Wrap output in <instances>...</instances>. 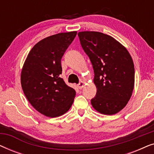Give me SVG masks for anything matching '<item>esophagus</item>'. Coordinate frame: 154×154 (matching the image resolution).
I'll use <instances>...</instances> for the list:
<instances>
[{
	"label": "esophagus",
	"mask_w": 154,
	"mask_h": 154,
	"mask_svg": "<svg viewBox=\"0 0 154 154\" xmlns=\"http://www.w3.org/2000/svg\"><path fill=\"white\" fill-rule=\"evenodd\" d=\"M84 85H85V83H84V82H83V81L80 82V83L77 85L78 88H79V89H82V88L84 87Z\"/></svg>",
	"instance_id": "34e87169"
}]
</instances>
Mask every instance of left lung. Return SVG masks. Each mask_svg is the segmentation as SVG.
Returning <instances> with one entry per match:
<instances>
[{
  "label": "left lung",
  "mask_w": 154,
  "mask_h": 154,
  "mask_svg": "<svg viewBox=\"0 0 154 154\" xmlns=\"http://www.w3.org/2000/svg\"><path fill=\"white\" fill-rule=\"evenodd\" d=\"M78 35L93 67L97 93L91 100L92 106L103 114L117 113L128 104L134 88L131 56L123 45L109 35L81 31Z\"/></svg>",
  "instance_id": "1"
}]
</instances>
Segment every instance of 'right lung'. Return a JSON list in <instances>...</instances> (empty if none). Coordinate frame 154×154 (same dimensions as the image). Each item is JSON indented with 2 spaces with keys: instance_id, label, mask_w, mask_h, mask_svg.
I'll return each instance as SVG.
<instances>
[{
  "instance_id": "1",
  "label": "right lung",
  "mask_w": 154,
  "mask_h": 154,
  "mask_svg": "<svg viewBox=\"0 0 154 154\" xmlns=\"http://www.w3.org/2000/svg\"><path fill=\"white\" fill-rule=\"evenodd\" d=\"M77 34L60 33L45 38L33 46L21 73L26 97L35 110L48 117L62 116L73 102L75 91L60 78L61 60Z\"/></svg>"
}]
</instances>
